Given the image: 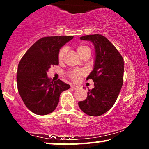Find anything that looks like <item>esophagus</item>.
<instances>
[{
	"instance_id": "obj_1",
	"label": "esophagus",
	"mask_w": 149,
	"mask_h": 149,
	"mask_svg": "<svg viewBox=\"0 0 149 149\" xmlns=\"http://www.w3.org/2000/svg\"><path fill=\"white\" fill-rule=\"evenodd\" d=\"M71 88L73 89V90H77V89L79 88V87H78V85H71Z\"/></svg>"
}]
</instances>
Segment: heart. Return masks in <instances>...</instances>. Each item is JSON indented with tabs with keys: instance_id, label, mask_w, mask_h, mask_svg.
Wrapping results in <instances>:
<instances>
[{
	"instance_id": "b5f03b06",
	"label": "heart",
	"mask_w": 149,
	"mask_h": 149,
	"mask_svg": "<svg viewBox=\"0 0 149 149\" xmlns=\"http://www.w3.org/2000/svg\"><path fill=\"white\" fill-rule=\"evenodd\" d=\"M77 52L79 54L80 57H82L84 54H89L90 55V53H91V49L89 47L86 45H80L77 47L76 49ZM66 51H67V49L66 47H62L60 50H59V54H58V59H59V61H61L64 59L65 54H66ZM85 72L82 69H75L71 71V72L69 73V77L71 78L73 80L76 81L80 78V76H83Z\"/></svg>"
}]
</instances>
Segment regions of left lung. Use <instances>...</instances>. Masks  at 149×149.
I'll return each mask as SVG.
<instances>
[{
  "mask_svg": "<svg viewBox=\"0 0 149 149\" xmlns=\"http://www.w3.org/2000/svg\"><path fill=\"white\" fill-rule=\"evenodd\" d=\"M80 39L91 41L95 45L94 69L87 78V80H93L95 88L89 90L87 98L78 102V106L87 115L99 116L111 109L118 97L123 83L124 60L104 36L87 35Z\"/></svg>",
  "mask_w": 149,
  "mask_h": 149,
  "instance_id": "left-lung-1",
  "label": "left lung"
}]
</instances>
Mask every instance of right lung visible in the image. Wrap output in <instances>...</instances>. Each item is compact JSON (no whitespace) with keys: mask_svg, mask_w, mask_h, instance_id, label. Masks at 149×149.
<instances>
[{"mask_svg":"<svg viewBox=\"0 0 149 149\" xmlns=\"http://www.w3.org/2000/svg\"><path fill=\"white\" fill-rule=\"evenodd\" d=\"M73 38H42L26 51L19 63L18 92L26 107L35 114L43 116L54 111L60 94L70 88L69 84L60 80L53 82L47 72L52 66L59 64V49Z\"/></svg>","mask_w":149,"mask_h":149,"instance_id":"obj_1","label":"right lung"}]
</instances>
